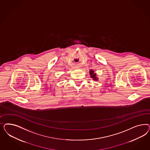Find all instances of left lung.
Returning <instances> with one entry per match:
<instances>
[{
	"label": "left lung",
	"instance_id": "obj_1",
	"mask_svg": "<svg viewBox=\"0 0 150 150\" xmlns=\"http://www.w3.org/2000/svg\"><path fill=\"white\" fill-rule=\"evenodd\" d=\"M90 75H91V77H92V78H93V80H98V79L96 76V74L94 73V71H93V70H91L90 71Z\"/></svg>",
	"mask_w": 150,
	"mask_h": 150
}]
</instances>
